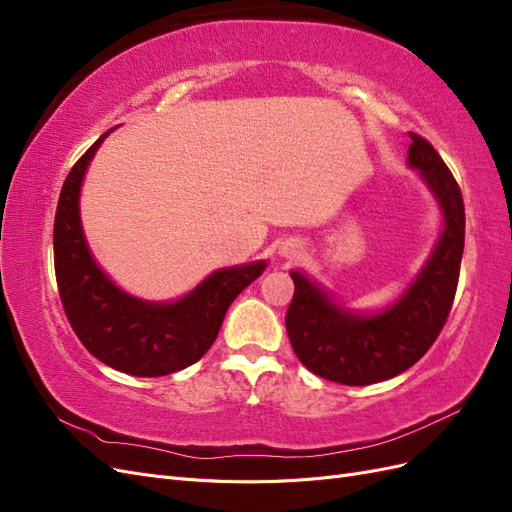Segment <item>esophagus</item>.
I'll return each instance as SVG.
<instances>
[{
  "mask_svg": "<svg viewBox=\"0 0 512 512\" xmlns=\"http://www.w3.org/2000/svg\"><path fill=\"white\" fill-rule=\"evenodd\" d=\"M280 256L286 260H297L303 256V245L299 241H284L280 247Z\"/></svg>",
  "mask_w": 512,
  "mask_h": 512,
  "instance_id": "obj_1",
  "label": "esophagus"
}]
</instances>
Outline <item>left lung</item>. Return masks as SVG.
Segmentation results:
<instances>
[{
	"label": "left lung",
	"instance_id": "1",
	"mask_svg": "<svg viewBox=\"0 0 512 512\" xmlns=\"http://www.w3.org/2000/svg\"><path fill=\"white\" fill-rule=\"evenodd\" d=\"M408 134V164L421 170L438 198L444 230L401 299L378 314H354L335 305L303 273L290 271L294 297L286 312V331L292 350L309 371L331 382L365 386L401 374L431 348L451 314L466 239V209L440 153L423 136Z\"/></svg>",
	"mask_w": 512,
	"mask_h": 512
}]
</instances>
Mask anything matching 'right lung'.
<instances>
[{"instance_id":"right-lung-1","label":"right lung","mask_w":512,"mask_h":512,"mask_svg":"<svg viewBox=\"0 0 512 512\" xmlns=\"http://www.w3.org/2000/svg\"><path fill=\"white\" fill-rule=\"evenodd\" d=\"M106 136L72 166L59 194L53 226L59 297L72 331L104 365L130 376H166L190 367L211 348L226 309L267 262L215 271L173 303L141 301L115 286L91 256L79 215L85 170Z\"/></svg>"}]
</instances>
